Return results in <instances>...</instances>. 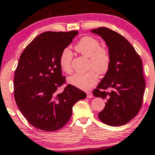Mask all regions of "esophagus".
Segmentation results:
<instances>
[{"mask_svg":"<svg viewBox=\"0 0 155 155\" xmlns=\"http://www.w3.org/2000/svg\"><path fill=\"white\" fill-rule=\"evenodd\" d=\"M86 95H87V98H92V97H93V95H92L91 92L87 91L86 92Z\"/></svg>","mask_w":155,"mask_h":155,"instance_id":"1","label":"esophagus"}]
</instances>
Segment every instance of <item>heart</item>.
I'll return each instance as SVG.
<instances>
[{
	"mask_svg": "<svg viewBox=\"0 0 155 155\" xmlns=\"http://www.w3.org/2000/svg\"><path fill=\"white\" fill-rule=\"evenodd\" d=\"M75 49L80 54L90 58V68H93L101 74H106L108 71L111 65V54L106 48L101 47L100 41L97 38L90 35L83 37L76 44ZM72 60L73 53L71 49H63L60 53L59 63L62 70L66 74L72 72ZM96 71L92 69L82 74L76 73L68 77V81L81 90H89L98 81V74Z\"/></svg>",
	"mask_w": 155,
	"mask_h": 155,
	"instance_id": "1",
	"label": "heart"
}]
</instances>
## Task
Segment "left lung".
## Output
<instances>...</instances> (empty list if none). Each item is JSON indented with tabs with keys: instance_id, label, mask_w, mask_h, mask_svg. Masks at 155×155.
<instances>
[{
	"instance_id": "left-lung-1",
	"label": "left lung",
	"mask_w": 155,
	"mask_h": 155,
	"mask_svg": "<svg viewBox=\"0 0 155 155\" xmlns=\"http://www.w3.org/2000/svg\"><path fill=\"white\" fill-rule=\"evenodd\" d=\"M92 32L106 41L111 58L109 69L93 90L95 97L106 101L98 117L108 125H123L141 108L146 86L143 63L134 47L120 33L104 27Z\"/></svg>"
}]
</instances>
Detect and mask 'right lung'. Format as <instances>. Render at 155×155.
<instances>
[{"mask_svg": "<svg viewBox=\"0 0 155 155\" xmlns=\"http://www.w3.org/2000/svg\"><path fill=\"white\" fill-rule=\"evenodd\" d=\"M78 31H47L35 37L25 48L14 78V95L19 111L31 125L44 131L63 127L72 115L78 101L85 92L66 84L59 58L62 50L72 42Z\"/></svg>", "mask_w": 155, "mask_h": 155, "instance_id": "add662e5", "label": "right lung"}]
</instances>
